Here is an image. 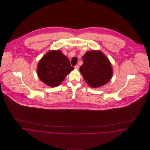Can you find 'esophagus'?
<instances>
[{
	"mask_svg": "<svg viewBox=\"0 0 150 150\" xmlns=\"http://www.w3.org/2000/svg\"><path fill=\"white\" fill-rule=\"evenodd\" d=\"M79 68V64H77V65H76L75 66H74V69H78Z\"/></svg>",
	"mask_w": 150,
	"mask_h": 150,
	"instance_id": "34e87169",
	"label": "esophagus"
}]
</instances>
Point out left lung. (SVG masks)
Returning <instances> with one entry per match:
<instances>
[{
  "label": "left lung",
  "mask_w": 150,
  "mask_h": 150,
  "mask_svg": "<svg viewBox=\"0 0 150 150\" xmlns=\"http://www.w3.org/2000/svg\"><path fill=\"white\" fill-rule=\"evenodd\" d=\"M83 64L80 73L86 83L93 88L104 86L112 75L111 65L107 57L100 51L86 52L83 57Z\"/></svg>",
  "instance_id": "1"
}]
</instances>
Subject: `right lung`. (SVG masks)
Instances as JSON below:
<instances>
[{"label": "right lung", "mask_w": 150, "mask_h": 150, "mask_svg": "<svg viewBox=\"0 0 150 150\" xmlns=\"http://www.w3.org/2000/svg\"><path fill=\"white\" fill-rule=\"evenodd\" d=\"M74 69L69 59L61 51L48 52L38 65V74L40 80L51 87L58 86Z\"/></svg>", "instance_id": "add662e5"}]
</instances>
